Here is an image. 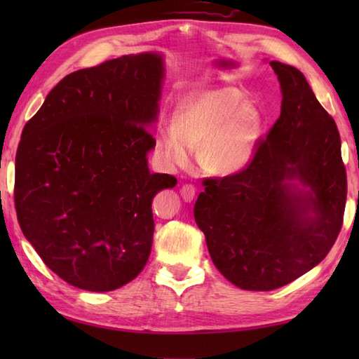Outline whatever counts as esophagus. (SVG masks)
<instances>
[{"label": "esophagus", "mask_w": 359, "mask_h": 359, "mask_svg": "<svg viewBox=\"0 0 359 359\" xmlns=\"http://www.w3.org/2000/svg\"><path fill=\"white\" fill-rule=\"evenodd\" d=\"M180 196L185 202H191L196 196V187L191 184H187L180 188Z\"/></svg>", "instance_id": "1"}]
</instances>
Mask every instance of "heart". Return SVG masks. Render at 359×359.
<instances>
[{"mask_svg":"<svg viewBox=\"0 0 359 359\" xmlns=\"http://www.w3.org/2000/svg\"><path fill=\"white\" fill-rule=\"evenodd\" d=\"M261 133V114L250 102H239L231 89L208 90L185 103L174 126L158 131L157 147L171 166H187L191 149L199 148L202 170L228 175L243 170L253 158Z\"/></svg>","mask_w":359,"mask_h":359,"instance_id":"1","label":"heart"}]
</instances>
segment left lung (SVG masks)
Returning a JSON list of instances; mask_svg holds the SVG:
<instances>
[{
    "label": "left lung",
    "instance_id": "8db88e82",
    "mask_svg": "<svg viewBox=\"0 0 359 359\" xmlns=\"http://www.w3.org/2000/svg\"><path fill=\"white\" fill-rule=\"evenodd\" d=\"M270 66L280 83L279 118L243 170L203 180L194 205L216 269L251 292L287 285L321 262L347 199L337 123L301 71Z\"/></svg>",
    "mask_w": 359,
    "mask_h": 359
}]
</instances>
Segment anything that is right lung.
Wrapping results in <instances>:
<instances>
[{"label": "right lung", "mask_w": 359, "mask_h": 359, "mask_svg": "<svg viewBox=\"0 0 359 359\" xmlns=\"http://www.w3.org/2000/svg\"><path fill=\"white\" fill-rule=\"evenodd\" d=\"M163 57L123 55L72 72L22 129L15 208L49 269L88 292H111L147 265L151 203L177 179L149 172Z\"/></svg>", "instance_id": "add662e5"}]
</instances>
